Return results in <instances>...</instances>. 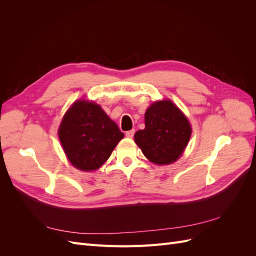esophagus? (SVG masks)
Segmentation results:
<instances>
[{
  "label": "esophagus",
  "mask_w": 256,
  "mask_h": 256,
  "mask_svg": "<svg viewBox=\"0 0 256 256\" xmlns=\"http://www.w3.org/2000/svg\"><path fill=\"white\" fill-rule=\"evenodd\" d=\"M134 132H136V131L132 129V130H129V131H127V132H126V136L127 138H134Z\"/></svg>",
  "instance_id": "34e87169"
}]
</instances>
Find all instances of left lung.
<instances>
[{"instance_id":"1","label":"left lung","mask_w":256,"mask_h":256,"mask_svg":"<svg viewBox=\"0 0 256 256\" xmlns=\"http://www.w3.org/2000/svg\"><path fill=\"white\" fill-rule=\"evenodd\" d=\"M191 132L184 114L171 100H161L146 110L145 128L136 131L134 142L152 164H170L182 156Z\"/></svg>"}]
</instances>
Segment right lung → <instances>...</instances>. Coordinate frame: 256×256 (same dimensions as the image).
Listing matches in <instances>:
<instances>
[{
  "label": "right lung",
  "instance_id": "1",
  "mask_svg": "<svg viewBox=\"0 0 256 256\" xmlns=\"http://www.w3.org/2000/svg\"><path fill=\"white\" fill-rule=\"evenodd\" d=\"M58 138L69 162L88 172L99 168L109 159L124 134L102 106L83 99L76 102L65 113Z\"/></svg>",
  "mask_w": 256,
  "mask_h": 256
}]
</instances>
